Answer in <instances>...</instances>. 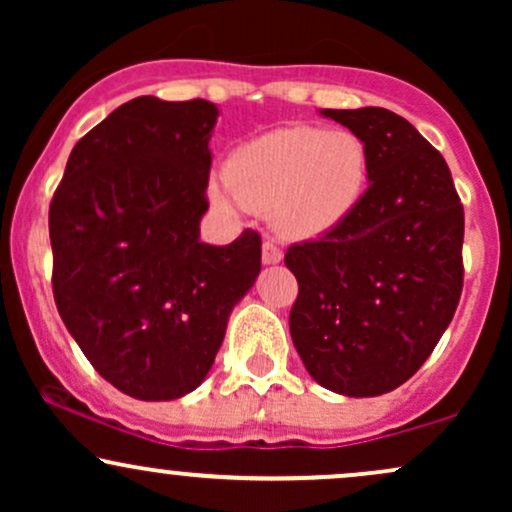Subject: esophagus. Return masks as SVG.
Masks as SVG:
<instances>
[{
	"mask_svg": "<svg viewBox=\"0 0 512 512\" xmlns=\"http://www.w3.org/2000/svg\"><path fill=\"white\" fill-rule=\"evenodd\" d=\"M281 260H284V252L276 248L274 240H264V245H262V262L264 264H279Z\"/></svg>",
	"mask_w": 512,
	"mask_h": 512,
	"instance_id": "34e87169",
	"label": "esophagus"
}]
</instances>
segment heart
Listing matches in <instances>:
<instances>
[{
    "label": "heart",
    "instance_id": "obj_1",
    "mask_svg": "<svg viewBox=\"0 0 512 512\" xmlns=\"http://www.w3.org/2000/svg\"><path fill=\"white\" fill-rule=\"evenodd\" d=\"M370 170L366 139L351 129L281 127L240 146L209 197L221 211H269L289 238H320L358 209Z\"/></svg>",
    "mask_w": 512,
    "mask_h": 512
}]
</instances>
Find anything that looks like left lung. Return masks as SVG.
Listing matches in <instances>:
<instances>
[{
  "label": "left lung",
  "instance_id": "1",
  "mask_svg": "<svg viewBox=\"0 0 512 512\" xmlns=\"http://www.w3.org/2000/svg\"><path fill=\"white\" fill-rule=\"evenodd\" d=\"M322 117L361 134L370 185L342 226L291 245V339L317 385L378 397L407 383L448 330L462 293L464 211L445 158L385 108Z\"/></svg>",
  "mask_w": 512,
  "mask_h": 512
}]
</instances>
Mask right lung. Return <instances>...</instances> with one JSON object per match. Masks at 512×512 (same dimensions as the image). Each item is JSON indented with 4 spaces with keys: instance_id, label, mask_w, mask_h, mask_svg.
<instances>
[{
    "instance_id": "1",
    "label": "right lung",
    "mask_w": 512,
    "mask_h": 512,
    "mask_svg": "<svg viewBox=\"0 0 512 512\" xmlns=\"http://www.w3.org/2000/svg\"><path fill=\"white\" fill-rule=\"evenodd\" d=\"M216 120L209 101L120 105L76 142L50 204L62 322L110 385L144 402L202 385L262 267L255 231L199 240Z\"/></svg>"
}]
</instances>
